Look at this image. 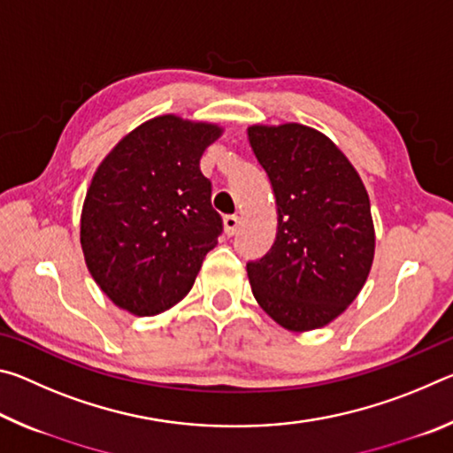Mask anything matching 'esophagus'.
I'll use <instances>...</instances> for the list:
<instances>
[{
    "instance_id": "esophagus-1",
    "label": "esophagus",
    "mask_w": 453,
    "mask_h": 453,
    "mask_svg": "<svg viewBox=\"0 0 453 453\" xmlns=\"http://www.w3.org/2000/svg\"><path fill=\"white\" fill-rule=\"evenodd\" d=\"M224 227H226V234L227 235H234L237 232V227H240V218H237V216H226L224 218Z\"/></svg>"
}]
</instances>
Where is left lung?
Returning <instances> with one entry per match:
<instances>
[{"label": "left lung", "mask_w": 453, "mask_h": 453, "mask_svg": "<svg viewBox=\"0 0 453 453\" xmlns=\"http://www.w3.org/2000/svg\"><path fill=\"white\" fill-rule=\"evenodd\" d=\"M248 135L278 203L272 250L248 262L251 291L286 329L321 327L356 300L370 273V197L348 157L316 129L251 126Z\"/></svg>", "instance_id": "1"}]
</instances>
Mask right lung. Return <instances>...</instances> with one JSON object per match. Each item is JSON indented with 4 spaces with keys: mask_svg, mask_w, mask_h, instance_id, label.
I'll use <instances>...</instances> for the list:
<instances>
[{
    "mask_svg": "<svg viewBox=\"0 0 453 453\" xmlns=\"http://www.w3.org/2000/svg\"><path fill=\"white\" fill-rule=\"evenodd\" d=\"M218 126L159 116L126 135L91 180L81 250L91 278L135 316H156L188 296L224 221L199 170Z\"/></svg>",
    "mask_w": 453,
    "mask_h": 453,
    "instance_id": "obj_1",
    "label": "right lung"
}]
</instances>
